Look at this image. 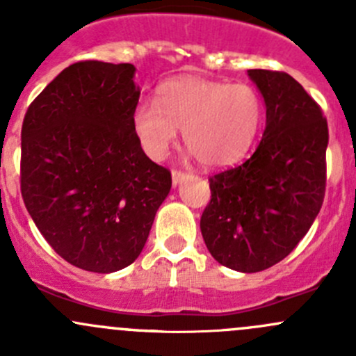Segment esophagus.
I'll list each match as a JSON object with an SVG mask.
<instances>
[{"instance_id":"34e87169","label":"esophagus","mask_w":356,"mask_h":356,"mask_svg":"<svg viewBox=\"0 0 356 356\" xmlns=\"http://www.w3.org/2000/svg\"><path fill=\"white\" fill-rule=\"evenodd\" d=\"M186 179V174L184 172H181V170H172V184H174V188L177 184H181L182 181H184Z\"/></svg>"}]
</instances>
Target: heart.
Segmentation results:
<instances>
[{"mask_svg":"<svg viewBox=\"0 0 356 356\" xmlns=\"http://www.w3.org/2000/svg\"><path fill=\"white\" fill-rule=\"evenodd\" d=\"M261 118L264 103L251 86L181 77L158 88L155 105L134 110L132 129L155 160L167 156L182 131L184 146L203 167L220 168L250 152Z\"/></svg>","mask_w":356,"mask_h":356,"instance_id":"obj_1","label":"heart"}]
</instances>
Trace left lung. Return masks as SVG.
Returning <instances> with one entry per match:
<instances>
[{"label":"left lung","mask_w":356,"mask_h":356,"mask_svg":"<svg viewBox=\"0 0 356 356\" xmlns=\"http://www.w3.org/2000/svg\"><path fill=\"white\" fill-rule=\"evenodd\" d=\"M265 103V131L245 163L210 177L200 220L211 257L243 274L279 264L314 224L325 193L327 120L284 72L248 70Z\"/></svg>","instance_id":"obj_1"}]
</instances>
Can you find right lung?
I'll list each match as a JSON object with an SVG mask.
<instances>
[{
	"instance_id": "add662e5",
	"label": "right lung",
	"mask_w": 356,
	"mask_h": 356,
	"mask_svg": "<svg viewBox=\"0 0 356 356\" xmlns=\"http://www.w3.org/2000/svg\"><path fill=\"white\" fill-rule=\"evenodd\" d=\"M131 63L79 62L32 102L22 125L20 188L53 250L79 268L111 274L146 245L170 172L132 129L141 89Z\"/></svg>"
}]
</instances>
